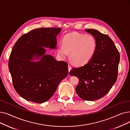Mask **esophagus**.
<instances>
[{"label": "esophagus", "mask_w": 130, "mask_h": 130, "mask_svg": "<svg viewBox=\"0 0 130 130\" xmlns=\"http://www.w3.org/2000/svg\"><path fill=\"white\" fill-rule=\"evenodd\" d=\"M68 69H69V72H70V71L72 70V67H71L70 65H69V66H68Z\"/></svg>", "instance_id": "1"}]
</instances>
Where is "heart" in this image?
<instances>
[{
    "label": "heart",
    "instance_id": "heart-1",
    "mask_svg": "<svg viewBox=\"0 0 130 130\" xmlns=\"http://www.w3.org/2000/svg\"><path fill=\"white\" fill-rule=\"evenodd\" d=\"M97 49L96 40L92 35L73 32L66 35L63 39V45L57 47V53L65 58L69 56L74 63L83 65L91 60Z\"/></svg>",
    "mask_w": 130,
    "mask_h": 130
}]
</instances>
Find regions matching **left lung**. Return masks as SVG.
I'll use <instances>...</instances> for the list:
<instances>
[{
	"mask_svg": "<svg viewBox=\"0 0 130 130\" xmlns=\"http://www.w3.org/2000/svg\"><path fill=\"white\" fill-rule=\"evenodd\" d=\"M96 40L97 49L89 62L74 68L71 76L79 79L76 92L83 100H99L109 92L118 78L120 54L113 40L107 35L94 29H85Z\"/></svg>",
	"mask_w": 130,
	"mask_h": 130,
	"instance_id": "left-lung-1",
	"label": "left lung"
}]
</instances>
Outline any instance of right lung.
I'll return each mask as SVG.
<instances>
[{"label":"right lung","instance_id":"add662e5","mask_svg":"<svg viewBox=\"0 0 130 130\" xmlns=\"http://www.w3.org/2000/svg\"><path fill=\"white\" fill-rule=\"evenodd\" d=\"M60 28L33 29L20 37L13 46L8 67L13 87L24 99L42 103L55 92L68 74V64L46 54L45 48L54 50ZM37 59L38 61H33Z\"/></svg>","mask_w":130,"mask_h":130}]
</instances>
